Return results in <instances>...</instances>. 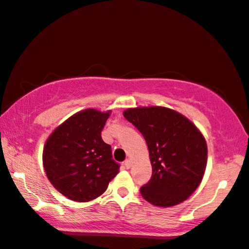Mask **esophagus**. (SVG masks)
Here are the masks:
<instances>
[{"instance_id": "1", "label": "esophagus", "mask_w": 249, "mask_h": 249, "mask_svg": "<svg viewBox=\"0 0 249 249\" xmlns=\"http://www.w3.org/2000/svg\"><path fill=\"white\" fill-rule=\"evenodd\" d=\"M124 167H125V168H130V166H131V160H124Z\"/></svg>"}]
</instances>
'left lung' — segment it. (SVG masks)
I'll return each instance as SVG.
<instances>
[{
    "instance_id": "1",
    "label": "left lung",
    "mask_w": 249,
    "mask_h": 249,
    "mask_svg": "<svg viewBox=\"0 0 249 249\" xmlns=\"http://www.w3.org/2000/svg\"><path fill=\"white\" fill-rule=\"evenodd\" d=\"M124 117L148 146L153 174L140 187L143 199L161 208L185 201L200 185L207 166L202 133L183 114L164 107L127 109Z\"/></svg>"
}]
</instances>
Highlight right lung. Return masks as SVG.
<instances>
[{
  "instance_id": "right-lung-1",
  "label": "right lung",
  "mask_w": 249,
  "mask_h": 249,
  "mask_svg": "<svg viewBox=\"0 0 249 249\" xmlns=\"http://www.w3.org/2000/svg\"><path fill=\"white\" fill-rule=\"evenodd\" d=\"M110 111L86 109L58 125L47 139L42 161L53 186L68 199L88 202L104 193L119 173L101 131Z\"/></svg>"
}]
</instances>
